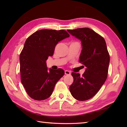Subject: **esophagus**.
<instances>
[{
    "label": "esophagus",
    "mask_w": 127,
    "mask_h": 127,
    "mask_svg": "<svg viewBox=\"0 0 127 127\" xmlns=\"http://www.w3.org/2000/svg\"><path fill=\"white\" fill-rule=\"evenodd\" d=\"M65 74L66 75H70L71 74V73H70V72L69 71V70H65Z\"/></svg>",
    "instance_id": "obj_1"
}]
</instances>
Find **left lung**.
Segmentation results:
<instances>
[{
    "label": "left lung",
    "instance_id": "8db88e82",
    "mask_svg": "<svg viewBox=\"0 0 127 127\" xmlns=\"http://www.w3.org/2000/svg\"><path fill=\"white\" fill-rule=\"evenodd\" d=\"M67 31L81 41L82 48L79 62L86 66L82 76L72 73L74 80L69 91L76 100H87L97 93L107 78L110 56L106 42L102 36L89 28Z\"/></svg>",
    "mask_w": 127,
    "mask_h": 127
}]
</instances>
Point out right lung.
Returning <instances> with one entry per match:
<instances>
[{
    "label": "right lung",
    "mask_w": 127,
    "mask_h": 127,
    "mask_svg": "<svg viewBox=\"0 0 127 127\" xmlns=\"http://www.w3.org/2000/svg\"><path fill=\"white\" fill-rule=\"evenodd\" d=\"M69 37L65 30H41L27 38L20 56L21 78L27 94L44 100L52 94L55 84L64 76L61 68L48 69L46 62L54 54L59 41Z\"/></svg>",
    "instance_id": "right-lung-1"
}]
</instances>
